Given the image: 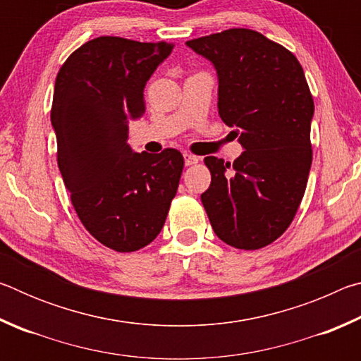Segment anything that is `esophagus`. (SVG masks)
Listing matches in <instances>:
<instances>
[{"instance_id":"34e87169","label":"esophagus","mask_w":361,"mask_h":361,"mask_svg":"<svg viewBox=\"0 0 361 361\" xmlns=\"http://www.w3.org/2000/svg\"><path fill=\"white\" fill-rule=\"evenodd\" d=\"M183 156H185V164H186V166H194V164H197V161H199L197 157L192 156V154H189V152H185V154H183Z\"/></svg>"}]
</instances>
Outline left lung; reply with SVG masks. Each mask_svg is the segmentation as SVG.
<instances>
[{
    "label": "left lung",
    "mask_w": 361,
    "mask_h": 361,
    "mask_svg": "<svg viewBox=\"0 0 361 361\" xmlns=\"http://www.w3.org/2000/svg\"><path fill=\"white\" fill-rule=\"evenodd\" d=\"M218 75V113L245 149L234 162L204 159L212 183L200 195L215 234L258 250L295 218L307 185L314 100L301 63L283 46L248 28L186 42Z\"/></svg>",
    "instance_id": "left-lung-1"
}]
</instances>
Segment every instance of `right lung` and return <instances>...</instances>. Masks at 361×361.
Instances as JSON below:
<instances>
[{"label":"right lung","instance_id":"add662e5","mask_svg":"<svg viewBox=\"0 0 361 361\" xmlns=\"http://www.w3.org/2000/svg\"><path fill=\"white\" fill-rule=\"evenodd\" d=\"M170 42L100 36L60 68L51 109L57 162L84 228L103 245L137 252L166 223L183 156L135 152L129 122L145 113V85L172 52Z\"/></svg>","mask_w":361,"mask_h":361}]
</instances>
